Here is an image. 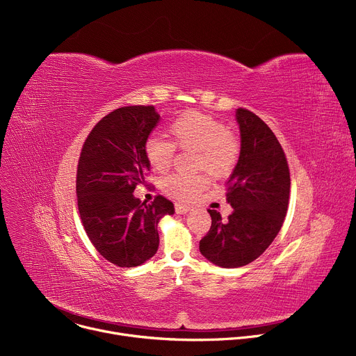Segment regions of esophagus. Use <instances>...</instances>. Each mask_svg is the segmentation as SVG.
Here are the masks:
<instances>
[{"label": "esophagus", "mask_w": 356, "mask_h": 356, "mask_svg": "<svg viewBox=\"0 0 356 356\" xmlns=\"http://www.w3.org/2000/svg\"><path fill=\"white\" fill-rule=\"evenodd\" d=\"M191 210V207L190 206H187V204H181V202H176V213L177 214H186V213H188Z\"/></svg>", "instance_id": "esophagus-1"}]
</instances>
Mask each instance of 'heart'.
<instances>
[{"label":"heart","mask_w":356,"mask_h":356,"mask_svg":"<svg viewBox=\"0 0 356 356\" xmlns=\"http://www.w3.org/2000/svg\"><path fill=\"white\" fill-rule=\"evenodd\" d=\"M170 132L179 147L195 150L194 168L207 170L213 176L227 175L239 156V142L227 125L209 114L190 111L176 118ZM145 154L150 166L158 172L170 168L175 145L163 138L150 136L145 143ZM209 184L206 175L176 173L163 179L162 188L179 200H193Z\"/></svg>","instance_id":"obj_1"}]
</instances>
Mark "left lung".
I'll use <instances>...</instances> for the list:
<instances>
[{"instance_id":"1","label":"left lung","mask_w":356,"mask_h":356,"mask_svg":"<svg viewBox=\"0 0 356 356\" xmlns=\"http://www.w3.org/2000/svg\"><path fill=\"white\" fill-rule=\"evenodd\" d=\"M241 150L228 180L227 221L209 210L211 228L200 252L211 264L232 269L259 258L279 234L289 206L290 173L272 129L253 113L238 108Z\"/></svg>"}]
</instances>
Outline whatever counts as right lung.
Instances as JSON below:
<instances>
[{
    "mask_svg": "<svg viewBox=\"0 0 356 356\" xmlns=\"http://www.w3.org/2000/svg\"><path fill=\"white\" fill-rule=\"evenodd\" d=\"M161 115L154 106L118 108L87 136L77 168L76 193L83 227L95 249L120 268H135L159 248V221L175 214L158 195L146 204L134 195L150 163L145 143Z\"/></svg>",
    "mask_w": 356,
    "mask_h": 356,
    "instance_id": "right-lung-1",
    "label": "right lung"
}]
</instances>
